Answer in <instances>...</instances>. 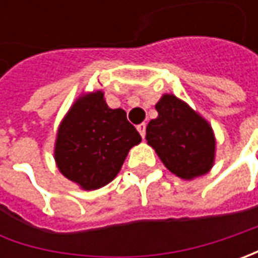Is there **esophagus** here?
Here are the masks:
<instances>
[{"mask_svg": "<svg viewBox=\"0 0 258 258\" xmlns=\"http://www.w3.org/2000/svg\"><path fill=\"white\" fill-rule=\"evenodd\" d=\"M138 131H139L141 136H142V138H145V134H146V124L145 123L138 124Z\"/></svg>", "mask_w": 258, "mask_h": 258, "instance_id": "obj_1", "label": "esophagus"}]
</instances>
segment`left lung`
<instances>
[{"instance_id": "obj_1", "label": "left lung", "mask_w": 258, "mask_h": 258, "mask_svg": "<svg viewBox=\"0 0 258 258\" xmlns=\"http://www.w3.org/2000/svg\"><path fill=\"white\" fill-rule=\"evenodd\" d=\"M155 109L158 117L148 123L146 141L165 166L182 179L208 172L215 155L208 122L173 94H164Z\"/></svg>"}]
</instances>
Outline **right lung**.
<instances>
[{
    "label": "right lung",
    "instance_id": "add662e5",
    "mask_svg": "<svg viewBox=\"0 0 258 258\" xmlns=\"http://www.w3.org/2000/svg\"><path fill=\"white\" fill-rule=\"evenodd\" d=\"M141 141L123 109H110L96 92L80 97L60 124L55 162L83 189H97L117 175L129 149Z\"/></svg>",
    "mask_w": 258,
    "mask_h": 258
}]
</instances>
